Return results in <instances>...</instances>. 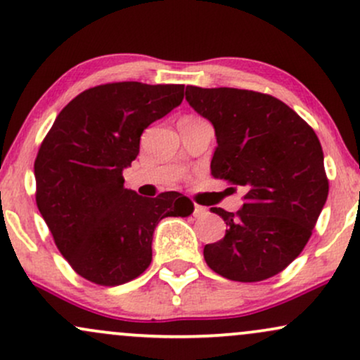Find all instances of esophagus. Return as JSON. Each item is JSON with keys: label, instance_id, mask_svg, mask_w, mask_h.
I'll list each match as a JSON object with an SVG mask.
<instances>
[{"label": "esophagus", "instance_id": "obj_1", "mask_svg": "<svg viewBox=\"0 0 360 360\" xmlns=\"http://www.w3.org/2000/svg\"><path fill=\"white\" fill-rule=\"evenodd\" d=\"M206 213H208V210H206V206L194 205V217H205Z\"/></svg>", "mask_w": 360, "mask_h": 360}]
</instances>
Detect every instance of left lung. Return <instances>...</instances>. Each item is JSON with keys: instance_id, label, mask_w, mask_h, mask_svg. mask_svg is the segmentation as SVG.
I'll return each instance as SVG.
<instances>
[{"instance_id": "left-lung-1", "label": "left lung", "mask_w": 360, "mask_h": 360, "mask_svg": "<svg viewBox=\"0 0 360 360\" xmlns=\"http://www.w3.org/2000/svg\"><path fill=\"white\" fill-rule=\"evenodd\" d=\"M186 100L214 127L212 176L245 189L237 213L212 208L229 229L205 245L206 264L238 283L279 274L304 249L328 196L315 130L286 103L257 91L188 86Z\"/></svg>"}]
</instances>
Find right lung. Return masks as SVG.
I'll list each match as a JSON object with an SVG mask.
<instances>
[{"mask_svg": "<svg viewBox=\"0 0 360 360\" xmlns=\"http://www.w3.org/2000/svg\"><path fill=\"white\" fill-rule=\"evenodd\" d=\"M183 84L108 82L62 108L35 159V201L53 242L81 278L120 286L152 262L162 218L189 217L193 203L167 191L142 198L123 188L140 135L181 105Z\"/></svg>", "mask_w": 360, "mask_h": 360, "instance_id": "obj_1", "label": "right lung"}]
</instances>
